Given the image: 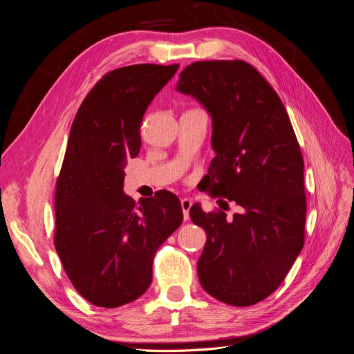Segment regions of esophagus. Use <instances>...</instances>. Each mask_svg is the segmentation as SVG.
<instances>
[{
	"mask_svg": "<svg viewBox=\"0 0 354 354\" xmlns=\"http://www.w3.org/2000/svg\"><path fill=\"white\" fill-rule=\"evenodd\" d=\"M181 209H183V218L185 221L189 220V211H190V207H192V201L189 198H183L181 199Z\"/></svg>",
	"mask_w": 354,
	"mask_h": 354,
	"instance_id": "esophagus-1",
	"label": "esophagus"
}]
</instances>
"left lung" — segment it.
<instances>
[{"mask_svg": "<svg viewBox=\"0 0 354 354\" xmlns=\"http://www.w3.org/2000/svg\"><path fill=\"white\" fill-rule=\"evenodd\" d=\"M176 90L211 116L216 158L207 189L239 207L232 218L190 208L207 233L199 282L218 301L252 306L276 291L304 245V160L291 121L269 82L242 60L192 63Z\"/></svg>", "mask_w": 354, "mask_h": 354, "instance_id": "left-lung-1", "label": "left lung"}]
</instances>
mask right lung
I'll use <instances>...</instances> for the list:
<instances>
[{
	"mask_svg": "<svg viewBox=\"0 0 354 354\" xmlns=\"http://www.w3.org/2000/svg\"><path fill=\"white\" fill-rule=\"evenodd\" d=\"M177 69L133 65L109 72L72 122L56 187L55 246L75 289L97 307L143 295L155 252L183 221L171 192L138 203L124 194L127 162L140 152L143 115Z\"/></svg>",
	"mask_w": 354,
	"mask_h": 354,
	"instance_id": "obj_1",
	"label": "right lung"
}]
</instances>
